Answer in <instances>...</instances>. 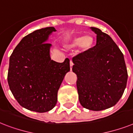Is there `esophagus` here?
<instances>
[{
	"label": "esophagus",
	"instance_id": "1",
	"mask_svg": "<svg viewBox=\"0 0 133 133\" xmlns=\"http://www.w3.org/2000/svg\"><path fill=\"white\" fill-rule=\"evenodd\" d=\"M70 70H72V65H73V61L72 60H70Z\"/></svg>",
	"mask_w": 133,
	"mask_h": 133
}]
</instances>
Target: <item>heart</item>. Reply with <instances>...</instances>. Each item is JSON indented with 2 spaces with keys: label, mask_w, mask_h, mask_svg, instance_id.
Segmentation results:
<instances>
[{
  "label": "heart",
  "mask_w": 133,
  "mask_h": 133,
  "mask_svg": "<svg viewBox=\"0 0 133 133\" xmlns=\"http://www.w3.org/2000/svg\"><path fill=\"white\" fill-rule=\"evenodd\" d=\"M94 37L91 35L80 36L76 37L72 41V44H70V46L71 47L81 46V48L83 51L87 52L92 48L94 44Z\"/></svg>",
  "instance_id": "heart-1"
}]
</instances>
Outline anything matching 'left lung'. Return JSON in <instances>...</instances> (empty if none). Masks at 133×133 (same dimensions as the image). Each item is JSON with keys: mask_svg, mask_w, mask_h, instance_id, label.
I'll return each mask as SVG.
<instances>
[{"mask_svg": "<svg viewBox=\"0 0 133 133\" xmlns=\"http://www.w3.org/2000/svg\"><path fill=\"white\" fill-rule=\"evenodd\" d=\"M96 44L72 58V71L77 76L80 103L92 111L107 109L116 104L126 87L128 72L124 55L107 33L91 27Z\"/></svg>", "mask_w": 133, "mask_h": 133, "instance_id": "8db88e82", "label": "left lung"}]
</instances>
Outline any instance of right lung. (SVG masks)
<instances>
[{
  "instance_id": "obj_1",
  "label": "right lung",
  "mask_w": 133,
  "mask_h": 133,
  "mask_svg": "<svg viewBox=\"0 0 133 133\" xmlns=\"http://www.w3.org/2000/svg\"><path fill=\"white\" fill-rule=\"evenodd\" d=\"M54 27L33 31L22 38L9 59L7 81L14 98L22 107L44 113L57 104V92L70 70V60L63 63L51 60L46 43Z\"/></svg>"
}]
</instances>
